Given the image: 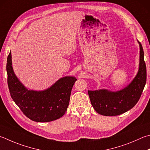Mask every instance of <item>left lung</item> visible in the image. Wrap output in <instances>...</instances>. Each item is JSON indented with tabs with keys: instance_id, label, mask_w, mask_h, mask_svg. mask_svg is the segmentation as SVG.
<instances>
[{
	"instance_id": "8db88e82",
	"label": "left lung",
	"mask_w": 150,
	"mask_h": 150,
	"mask_svg": "<svg viewBox=\"0 0 150 150\" xmlns=\"http://www.w3.org/2000/svg\"><path fill=\"white\" fill-rule=\"evenodd\" d=\"M140 46L139 69L131 83L118 91L107 89L88 91L91 104L97 113L105 116H115L127 112L137 104L146 83V66L144 50Z\"/></svg>"
}]
</instances>
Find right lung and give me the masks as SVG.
Wrapping results in <instances>:
<instances>
[{
    "mask_svg": "<svg viewBox=\"0 0 150 150\" xmlns=\"http://www.w3.org/2000/svg\"><path fill=\"white\" fill-rule=\"evenodd\" d=\"M12 55L7 58L6 71L10 96L26 117L36 122H50L63 116L69 105L70 95L77 79L72 76L60 78L45 91L29 90L13 72Z\"/></svg>",
    "mask_w": 150,
    "mask_h": 150,
    "instance_id": "1",
    "label": "right lung"
}]
</instances>
